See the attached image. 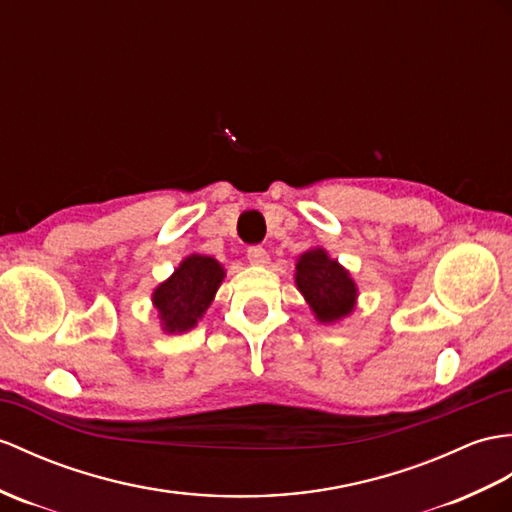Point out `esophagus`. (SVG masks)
Here are the masks:
<instances>
[{"label":"esophagus","mask_w":512,"mask_h":512,"mask_svg":"<svg viewBox=\"0 0 512 512\" xmlns=\"http://www.w3.org/2000/svg\"><path fill=\"white\" fill-rule=\"evenodd\" d=\"M248 261H251V264H255V266H266L270 257L266 253V248L251 246V248H248Z\"/></svg>","instance_id":"1"}]
</instances>
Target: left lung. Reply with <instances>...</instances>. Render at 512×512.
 I'll return each instance as SVG.
<instances>
[{"mask_svg": "<svg viewBox=\"0 0 512 512\" xmlns=\"http://www.w3.org/2000/svg\"><path fill=\"white\" fill-rule=\"evenodd\" d=\"M296 288L305 296L320 323H336L349 316L358 301V285L338 259H331L325 248H312L296 261Z\"/></svg>", "mask_w": 512, "mask_h": 512, "instance_id": "1", "label": "left lung"}]
</instances>
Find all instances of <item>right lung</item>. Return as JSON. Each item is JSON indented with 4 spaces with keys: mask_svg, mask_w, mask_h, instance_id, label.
<instances>
[{
    "mask_svg": "<svg viewBox=\"0 0 512 512\" xmlns=\"http://www.w3.org/2000/svg\"><path fill=\"white\" fill-rule=\"evenodd\" d=\"M224 279V268L213 257L189 255L170 279L152 292L165 334H183L194 329L207 312Z\"/></svg>",
    "mask_w": 512,
    "mask_h": 512,
    "instance_id": "1",
    "label": "right lung"
}]
</instances>
